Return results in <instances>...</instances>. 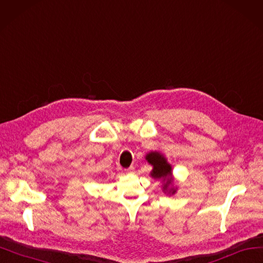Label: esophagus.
Wrapping results in <instances>:
<instances>
[{
    "label": "esophagus",
    "mask_w": 263,
    "mask_h": 263,
    "mask_svg": "<svg viewBox=\"0 0 263 263\" xmlns=\"http://www.w3.org/2000/svg\"><path fill=\"white\" fill-rule=\"evenodd\" d=\"M133 170H134V167L132 166V167H129L128 169H126V170H125V172H126V173H132V172H133Z\"/></svg>",
    "instance_id": "esophagus-1"
}]
</instances>
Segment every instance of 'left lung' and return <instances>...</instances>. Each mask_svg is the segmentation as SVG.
I'll return each mask as SVG.
<instances>
[{"label": "left lung", "mask_w": 263, "mask_h": 263, "mask_svg": "<svg viewBox=\"0 0 263 263\" xmlns=\"http://www.w3.org/2000/svg\"><path fill=\"white\" fill-rule=\"evenodd\" d=\"M146 160L153 166L151 173L153 178L161 180L164 182L162 190L169 195H174L176 193V188L174 187L172 166L168 164L165 156L158 152H152L146 155Z\"/></svg>", "instance_id": "8db88e82"}]
</instances>
